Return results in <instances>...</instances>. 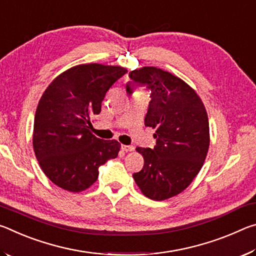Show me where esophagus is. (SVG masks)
I'll return each instance as SVG.
<instances>
[{"mask_svg":"<svg viewBox=\"0 0 256 256\" xmlns=\"http://www.w3.org/2000/svg\"><path fill=\"white\" fill-rule=\"evenodd\" d=\"M122 150L125 151V152H131V151L134 150V146H122Z\"/></svg>","mask_w":256,"mask_h":256,"instance_id":"34e87169","label":"esophagus"}]
</instances>
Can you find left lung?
Segmentation results:
<instances>
[{
    "instance_id": "8db88e82",
    "label": "left lung",
    "mask_w": 256,
    "mask_h": 256,
    "mask_svg": "<svg viewBox=\"0 0 256 256\" xmlns=\"http://www.w3.org/2000/svg\"><path fill=\"white\" fill-rule=\"evenodd\" d=\"M130 78L151 90L144 125L154 130L156 138L154 149L136 148L144 164L133 178L146 198L167 200L183 192L204 164L210 146L206 110L192 86L162 68L144 66ZM126 92H132L130 82Z\"/></svg>"
}]
</instances>
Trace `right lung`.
I'll return each mask as SVG.
<instances>
[{"mask_svg":"<svg viewBox=\"0 0 256 256\" xmlns=\"http://www.w3.org/2000/svg\"><path fill=\"white\" fill-rule=\"evenodd\" d=\"M128 70L99 63L79 64L50 82L38 102L32 146L44 174L58 188L79 193L98 178V168L118 157L120 144L92 133L90 118L114 82Z\"/></svg>","mask_w":256,"mask_h":256,"instance_id":"obj_1","label":"right lung"}]
</instances>
